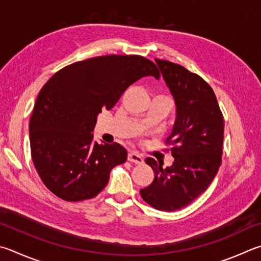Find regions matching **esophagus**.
<instances>
[{
	"instance_id": "obj_1",
	"label": "esophagus",
	"mask_w": 261,
	"mask_h": 261,
	"mask_svg": "<svg viewBox=\"0 0 261 261\" xmlns=\"http://www.w3.org/2000/svg\"><path fill=\"white\" fill-rule=\"evenodd\" d=\"M127 160H129V162L136 163V164H143L144 163L143 156L135 153V151H131V153H129V155H127Z\"/></svg>"
}]
</instances>
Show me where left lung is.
I'll return each instance as SVG.
<instances>
[{"label":"left lung","mask_w":261,"mask_h":261,"mask_svg":"<svg viewBox=\"0 0 261 261\" xmlns=\"http://www.w3.org/2000/svg\"><path fill=\"white\" fill-rule=\"evenodd\" d=\"M176 100L177 118L167 145L174 162L163 169L154 159L145 162L155 178L140 189L154 209L180 210L210 186L221 165L224 116L212 88L197 74L168 60L155 59Z\"/></svg>","instance_id":"obj_1"}]
</instances>
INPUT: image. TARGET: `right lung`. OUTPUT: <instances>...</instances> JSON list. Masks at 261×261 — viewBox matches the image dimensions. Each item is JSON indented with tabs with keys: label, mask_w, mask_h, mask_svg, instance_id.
Returning <instances> with one entry per match:
<instances>
[{
	"label": "right lung",
	"mask_w": 261,
	"mask_h": 261,
	"mask_svg": "<svg viewBox=\"0 0 261 261\" xmlns=\"http://www.w3.org/2000/svg\"><path fill=\"white\" fill-rule=\"evenodd\" d=\"M159 77L156 65L137 55L94 57L52 75L36 98L30 121L32 160L45 187L68 202L97 196L111 170L124 163L120 144H98L91 132L102 108L144 76Z\"/></svg>",
	"instance_id": "1"
}]
</instances>
